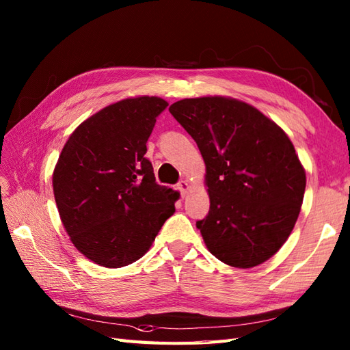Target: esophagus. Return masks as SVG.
<instances>
[{"label": "esophagus", "instance_id": "esophagus-1", "mask_svg": "<svg viewBox=\"0 0 350 350\" xmlns=\"http://www.w3.org/2000/svg\"><path fill=\"white\" fill-rule=\"evenodd\" d=\"M177 189L180 191L182 197L187 196L188 191H189V183H188V180H180L179 183H177Z\"/></svg>", "mask_w": 350, "mask_h": 350}]
</instances>
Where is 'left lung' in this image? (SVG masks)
<instances>
[{
    "mask_svg": "<svg viewBox=\"0 0 350 350\" xmlns=\"http://www.w3.org/2000/svg\"><path fill=\"white\" fill-rule=\"evenodd\" d=\"M170 113L194 138L211 198L197 221L207 250L233 267L266 262L292 233L306 192V170L277 123L242 100L182 99Z\"/></svg>",
    "mask_w": 350,
    "mask_h": 350,
    "instance_id": "8db88e82",
    "label": "left lung"
}]
</instances>
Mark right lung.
Returning <instances> with one entry per match:
<instances>
[{"mask_svg":"<svg viewBox=\"0 0 350 350\" xmlns=\"http://www.w3.org/2000/svg\"><path fill=\"white\" fill-rule=\"evenodd\" d=\"M167 107L154 96L108 105L73 131L58 158L52 187L63 226L77 250L103 267L137 262L176 212L179 192L156 183L146 158Z\"/></svg>","mask_w":350,"mask_h":350,"instance_id":"1","label":"right lung"}]
</instances>
